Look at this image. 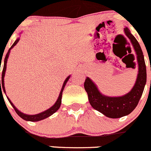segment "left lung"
I'll use <instances>...</instances> for the list:
<instances>
[{"instance_id":"1","label":"left lung","mask_w":151,"mask_h":151,"mask_svg":"<svg viewBox=\"0 0 151 151\" xmlns=\"http://www.w3.org/2000/svg\"><path fill=\"white\" fill-rule=\"evenodd\" d=\"M124 33L130 40L137 55L138 63V74L132 89L123 96L109 97L101 94L94 82L89 77H87L84 83V87L88 95L89 102L92 107L106 116L112 119L128 115L135 109L146 84V66L140 45L127 27L124 28Z\"/></svg>"}]
</instances>
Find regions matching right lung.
<instances>
[{
    "mask_svg": "<svg viewBox=\"0 0 151 151\" xmlns=\"http://www.w3.org/2000/svg\"><path fill=\"white\" fill-rule=\"evenodd\" d=\"M19 39H17V40L14 42V44H13V45H12V47L9 48V51H8V53H6V57H5L4 68H3V71H2V79H1V80H0V93H2L1 89H3L4 93H6V90H5V87H4V76H5V72H6V63H7V60H8V58H9V53H10L11 49L17 45V42H19ZM69 78H70V76H69V77H68L65 80L64 82H63V84L62 88H61V92H60L59 96H58V99H57L56 102L55 103V104L53 105L52 107H50V109H47V110L45 111H43V112H41V113H40V114H35V115H28V114H23L22 112L20 111H19L18 109L15 107V106L12 104V102L10 101V99H9L8 97H7V98H8V100H9V103H10L11 105H12V106H13V108L14 109L15 111L17 112V114H18V115L21 118L23 119L24 120H26V121H30V122L40 121V120H42V119H46V118H47V117H49L50 116H51L52 114H54L55 112H56L58 110V109H59L60 106H61V98H62L63 90V89H64V87H65V85H66V82H68V80H69Z\"/></svg>",
    "mask_w": 151,
    "mask_h": 151,
    "instance_id": "obj_1",
    "label": "right lung"
}]
</instances>
